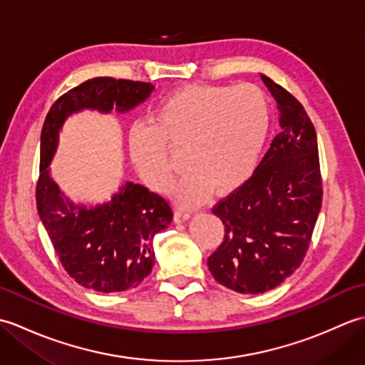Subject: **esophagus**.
Segmentation results:
<instances>
[{
  "label": "esophagus",
  "mask_w": 365,
  "mask_h": 365,
  "mask_svg": "<svg viewBox=\"0 0 365 365\" xmlns=\"http://www.w3.org/2000/svg\"><path fill=\"white\" fill-rule=\"evenodd\" d=\"M191 213L190 212H185V210H180V208H177L175 213H174V221L175 222H183V221H188L190 220Z\"/></svg>",
  "instance_id": "esophagus-1"
}]
</instances>
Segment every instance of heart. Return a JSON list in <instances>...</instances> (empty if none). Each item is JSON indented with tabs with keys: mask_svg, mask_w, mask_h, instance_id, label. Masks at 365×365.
<instances>
[{
	"mask_svg": "<svg viewBox=\"0 0 365 365\" xmlns=\"http://www.w3.org/2000/svg\"><path fill=\"white\" fill-rule=\"evenodd\" d=\"M269 128V105L254 84H191L155 108L150 125L128 133V155L147 187L166 192L173 182L170 149H185L188 169L173 190L187 207L224 196L251 177Z\"/></svg>",
	"mask_w": 365,
	"mask_h": 365,
	"instance_id": "b5f03b06",
	"label": "heart"
}]
</instances>
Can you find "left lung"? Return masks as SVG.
<instances>
[{"label":"left lung","mask_w":365,"mask_h":365,"mask_svg":"<svg viewBox=\"0 0 365 365\" xmlns=\"http://www.w3.org/2000/svg\"><path fill=\"white\" fill-rule=\"evenodd\" d=\"M260 78L276 100L281 133L254 174L213 207L226 234L207 260L220 284L254 294L274 289L299 268L323 199L311 118L281 84L263 73Z\"/></svg>","instance_id":"1"}]
</instances>
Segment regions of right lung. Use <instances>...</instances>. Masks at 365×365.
Instances as JSON below:
<instances>
[{"mask_svg": "<svg viewBox=\"0 0 365 365\" xmlns=\"http://www.w3.org/2000/svg\"><path fill=\"white\" fill-rule=\"evenodd\" d=\"M150 83L98 76L61 96L46 114L41 135V170L36 185L37 212L61 265L86 289L115 293L136 289L150 274L152 240L173 221L165 197L127 182L110 202L75 205L50 177L58 135L68 115L81 110H133L150 96Z\"/></svg>", "mask_w": 365, "mask_h": 365, "instance_id": "right-lung-1", "label": "right lung"}]
</instances>
